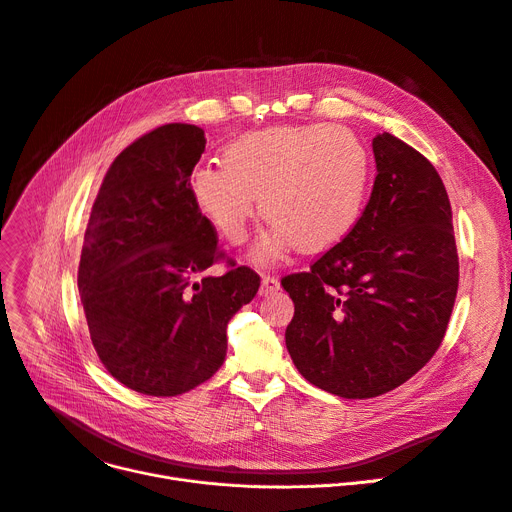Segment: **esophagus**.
Here are the masks:
<instances>
[{
    "label": "esophagus",
    "mask_w": 512,
    "mask_h": 512,
    "mask_svg": "<svg viewBox=\"0 0 512 512\" xmlns=\"http://www.w3.org/2000/svg\"><path fill=\"white\" fill-rule=\"evenodd\" d=\"M276 290H280V280H278L276 276L265 274V276L261 278V290H259V294H261V296H269V294H274Z\"/></svg>",
    "instance_id": "34e87169"
}]
</instances>
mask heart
Masks as SVG:
<instances>
[{"mask_svg":"<svg viewBox=\"0 0 512 512\" xmlns=\"http://www.w3.org/2000/svg\"><path fill=\"white\" fill-rule=\"evenodd\" d=\"M201 214L230 245H243L257 214L271 234L261 261L286 247L323 253L356 228L370 187V156L346 127L292 125L249 133L224 150V162H201L189 179Z\"/></svg>","mask_w":512,"mask_h":512,"instance_id":"1","label":"heart"}]
</instances>
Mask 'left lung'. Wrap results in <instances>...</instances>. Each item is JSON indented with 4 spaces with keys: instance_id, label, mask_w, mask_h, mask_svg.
I'll list each match as a JSON object with an SVG mask.
<instances>
[{
    "instance_id": "8db88e82",
    "label": "left lung",
    "mask_w": 512,
    "mask_h": 512,
    "mask_svg": "<svg viewBox=\"0 0 512 512\" xmlns=\"http://www.w3.org/2000/svg\"><path fill=\"white\" fill-rule=\"evenodd\" d=\"M372 152L377 177L356 228L309 271L282 278L294 302V366L346 399L412 379L445 337L459 286L451 201L436 168L391 133H379Z\"/></svg>"
}]
</instances>
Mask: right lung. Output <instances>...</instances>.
I'll return each instance as SVG.
<instances>
[{
    "mask_svg": "<svg viewBox=\"0 0 512 512\" xmlns=\"http://www.w3.org/2000/svg\"><path fill=\"white\" fill-rule=\"evenodd\" d=\"M203 150L197 125L144 133L109 166L84 234L78 288L92 346L111 377L144 395L175 397L212 379L228 321L261 284L230 261L224 276L195 282L224 259L189 185Z\"/></svg>",
    "mask_w": 512,
    "mask_h": 512,
    "instance_id": "add662e5",
    "label": "right lung"
}]
</instances>
